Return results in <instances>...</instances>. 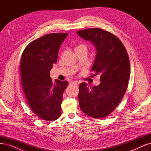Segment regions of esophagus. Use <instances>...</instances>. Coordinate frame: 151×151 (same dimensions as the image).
<instances>
[{
  "label": "esophagus",
  "instance_id": "34e87169",
  "mask_svg": "<svg viewBox=\"0 0 151 151\" xmlns=\"http://www.w3.org/2000/svg\"><path fill=\"white\" fill-rule=\"evenodd\" d=\"M78 84H79V83H78L77 81H71L69 83L70 85H74V86H77Z\"/></svg>",
  "mask_w": 151,
  "mask_h": 151
}]
</instances>
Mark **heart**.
<instances>
[{"label":"heart","instance_id":"obj_1","mask_svg":"<svg viewBox=\"0 0 151 151\" xmlns=\"http://www.w3.org/2000/svg\"><path fill=\"white\" fill-rule=\"evenodd\" d=\"M86 47V46L84 45H83V44H80V45H77L76 48H78V47ZM75 48V49H76Z\"/></svg>","mask_w":151,"mask_h":151}]
</instances>
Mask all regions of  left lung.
<instances>
[{"instance_id": "obj_1", "label": "left lung", "mask_w": 151, "mask_h": 151, "mask_svg": "<svg viewBox=\"0 0 151 151\" xmlns=\"http://www.w3.org/2000/svg\"><path fill=\"white\" fill-rule=\"evenodd\" d=\"M77 34L94 44L97 54L92 70L100 76L99 86L79 85V106L86 115L104 118L120 103L125 94L130 77V62L127 50L117 37L100 28L77 31Z\"/></svg>"}]
</instances>
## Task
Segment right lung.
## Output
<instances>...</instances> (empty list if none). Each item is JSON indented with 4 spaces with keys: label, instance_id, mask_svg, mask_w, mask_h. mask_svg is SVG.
Returning <instances> with one entry per match:
<instances>
[{
    "label": "right lung",
    "instance_id": "1",
    "mask_svg": "<svg viewBox=\"0 0 151 151\" xmlns=\"http://www.w3.org/2000/svg\"><path fill=\"white\" fill-rule=\"evenodd\" d=\"M67 35L46 34L29 43L22 54L20 78L26 100L32 111L44 121H54L61 116L62 96L69 83L58 79L53 83L50 70Z\"/></svg>",
    "mask_w": 151,
    "mask_h": 151
}]
</instances>
